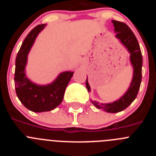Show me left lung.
<instances>
[{
	"instance_id": "8db88e82",
	"label": "left lung",
	"mask_w": 156,
	"mask_h": 156,
	"mask_svg": "<svg viewBox=\"0 0 156 156\" xmlns=\"http://www.w3.org/2000/svg\"><path fill=\"white\" fill-rule=\"evenodd\" d=\"M112 22L113 23L116 39L120 41L129 53V61L133 70V77L127 90L118 100L111 103H99L98 101L92 100H90V101L99 109H102L110 113H115L127 108L137 97L142 76V55L137 38L127 25L116 20H112ZM86 87L88 91L90 92V87L87 78L86 80Z\"/></svg>"
}]
</instances>
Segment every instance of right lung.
Returning a JSON list of instances; mask_svg holds the SVG:
<instances>
[{"mask_svg": "<svg viewBox=\"0 0 156 156\" xmlns=\"http://www.w3.org/2000/svg\"><path fill=\"white\" fill-rule=\"evenodd\" d=\"M46 24L38 25L25 38L16 59L15 85L17 97L23 105L34 112H48L61 104L65 90L74 72L61 73L55 80L46 85L33 83L26 74L28 55L38 34Z\"/></svg>", "mask_w": 156, "mask_h": 156, "instance_id": "add662e5", "label": "right lung"}]
</instances>
